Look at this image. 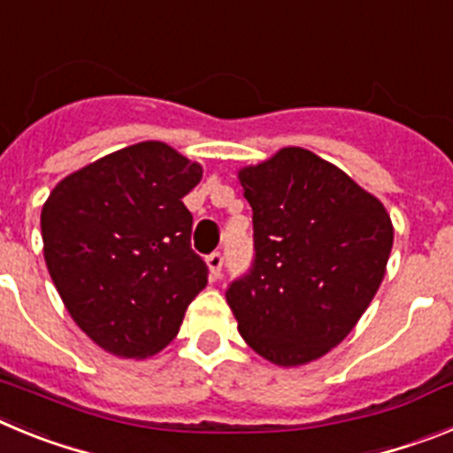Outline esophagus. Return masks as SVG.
I'll list each match as a JSON object with an SVG mask.
<instances>
[{
    "label": "esophagus",
    "mask_w": 453,
    "mask_h": 453,
    "mask_svg": "<svg viewBox=\"0 0 453 453\" xmlns=\"http://www.w3.org/2000/svg\"><path fill=\"white\" fill-rule=\"evenodd\" d=\"M206 265L208 270H211V279H219L224 265V256L219 254V251H213L211 256H206Z\"/></svg>",
    "instance_id": "34e87169"
}]
</instances>
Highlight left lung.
<instances>
[{"label": "left lung", "mask_w": 453, "mask_h": 453, "mask_svg": "<svg viewBox=\"0 0 453 453\" xmlns=\"http://www.w3.org/2000/svg\"><path fill=\"white\" fill-rule=\"evenodd\" d=\"M238 179L254 211L256 254L226 302L256 354L306 365L340 345L374 299L392 250L390 215L302 147H283Z\"/></svg>", "instance_id": "1"}]
</instances>
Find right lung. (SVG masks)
Wrapping results in <instances>:
<instances>
[{"instance_id":"obj_1","label":"right lung","mask_w":453,"mask_h":453,"mask_svg":"<svg viewBox=\"0 0 453 453\" xmlns=\"http://www.w3.org/2000/svg\"><path fill=\"white\" fill-rule=\"evenodd\" d=\"M202 165L165 142H138L72 172L42 213L45 263L67 313L104 351H161L208 283L181 202Z\"/></svg>"}]
</instances>
